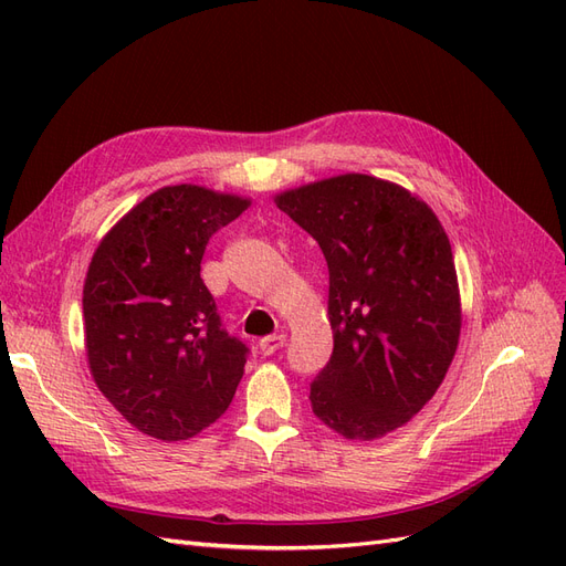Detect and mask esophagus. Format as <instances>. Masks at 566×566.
I'll return each mask as SVG.
<instances>
[{
    "label": "esophagus",
    "mask_w": 566,
    "mask_h": 566,
    "mask_svg": "<svg viewBox=\"0 0 566 566\" xmlns=\"http://www.w3.org/2000/svg\"><path fill=\"white\" fill-rule=\"evenodd\" d=\"M283 345H285V335H283V333L269 335V337L260 339V352H262L264 356H271V354H276Z\"/></svg>",
    "instance_id": "34e87169"
}]
</instances>
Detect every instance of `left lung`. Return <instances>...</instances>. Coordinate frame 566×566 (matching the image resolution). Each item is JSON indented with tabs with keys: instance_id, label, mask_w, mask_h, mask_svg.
I'll list each match as a JSON object with an SVG mask.
<instances>
[{
	"instance_id": "obj_1",
	"label": "left lung",
	"mask_w": 566,
	"mask_h": 566,
	"mask_svg": "<svg viewBox=\"0 0 566 566\" xmlns=\"http://www.w3.org/2000/svg\"><path fill=\"white\" fill-rule=\"evenodd\" d=\"M328 262L331 361L312 410L347 439H378L434 397L460 337L449 235L430 205L368 175H339L276 196Z\"/></svg>"
}]
</instances>
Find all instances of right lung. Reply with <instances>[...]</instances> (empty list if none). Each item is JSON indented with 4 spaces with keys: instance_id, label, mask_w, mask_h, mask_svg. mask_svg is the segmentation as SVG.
Returning <instances> with one entry per match:
<instances>
[{
    "instance_id": "obj_1",
    "label": "right lung",
    "mask_w": 566,
    "mask_h": 566,
    "mask_svg": "<svg viewBox=\"0 0 566 566\" xmlns=\"http://www.w3.org/2000/svg\"><path fill=\"white\" fill-rule=\"evenodd\" d=\"M250 200L165 186L96 248L82 293L94 382L136 430L196 437L229 408L248 347L227 333L200 279L210 238Z\"/></svg>"
}]
</instances>
